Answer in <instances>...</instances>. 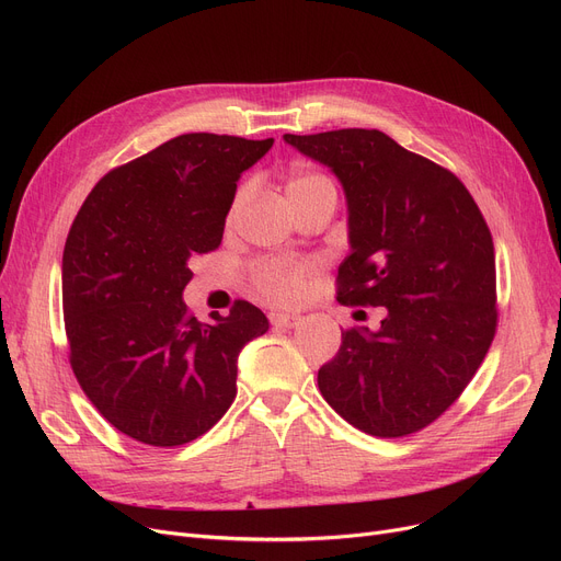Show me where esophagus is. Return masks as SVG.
I'll return each instance as SVG.
<instances>
[{
    "instance_id": "obj_1",
    "label": "esophagus",
    "mask_w": 561,
    "mask_h": 561,
    "mask_svg": "<svg viewBox=\"0 0 561 561\" xmlns=\"http://www.w3.org/2000/svg\"><path fill=\"white\" fill-rule=\"evenodd\" d=\"M300 316H296V313H271V322L275 328H284V330H290V328H296V325H300Z\"/></svg>"
}]
</instances>
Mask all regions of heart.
I'll use <instances>...</instances> for the list:
<instances>
[{
	"mask_svg": "<svg viewBox=\"0 0 561 561\" xmlns=\"http://www.w3.org/2000/svg\"><path fill=\"white\" fill-rule=\"evenodd\" d=\"M284 193L290 202L293 209H302V206L316 204V202H334L339 199V184L334 176L322 172L318 168L309 165H296L286 172L284 180ZM252 188L250 184L239 186L236 191L231 206H229V222L239 218V214L245 209L250 202ZM316 271L311 261H298L286 256H271L261 259L252 265L250 277L254 284V290L261 298L275 305H296L305 298L309 279Z\"/></svg>",
	"mask_w": 561,
	"mask_h": 561,
	"instance_id": "heart-1",
	"label": "heart"
}]
</instances>
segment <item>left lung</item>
<instances>
[{
    "instance_id": "8db88e82",
    "label": "left lung",
    "mask_w": 561,
    "mask_h": 561,
    "mask_svg": "<svg viewBox=\"0 0 561 561\" xmlns=\"http://www.w3.org/2000/svg\"><path fill=\"white\" fill-rule=\"evenodd\" d=\"M284 140L332 168L345 191L352 252L339 265L336 300L387 307L377 332H343L318 370L320 393L366 434H414L463 393L495 336L486 220L457 174L377 129Z\"/></svg>"
}]
</instances>
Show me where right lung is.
<instances>
[{
	"mask_svg": "<svg viewBox=\"0 0 561 561\" xmlns=\"http://www.w3.org/2000/svg\"><path fill=\"white\" fill-rule=\"evenodd\" d=\"M273 147L182 134L106 172L64 250L70 366L100 414L147 446L209 432L236 398V359L268 332L245 300L197 322L182 300L197 254L214 252L236 182Z\"/></svg>",
	"mask_w": 561,
	"mask_h": 561,
	"instance_id": "obj_1",
	"label": "right lung"
}]
</instances>
